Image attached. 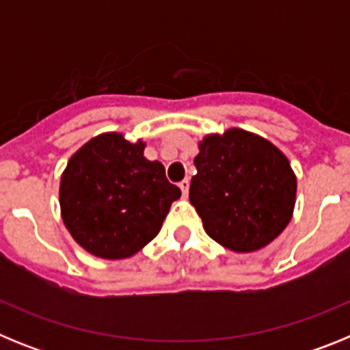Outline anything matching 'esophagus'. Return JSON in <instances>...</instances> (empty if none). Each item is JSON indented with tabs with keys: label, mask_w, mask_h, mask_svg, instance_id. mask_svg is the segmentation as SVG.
<instances>
[{
	"label": "esophagus",
	"mask_w": 350,
	"mask_h": 350,
	"mask_svg": "<svg viewBox=\"0 0 350 350\" xmlns=\"http://www.w3.org/2000/svg\"><path fill=\"white\" fill-rule=\"evenodd\" d=\"M178 187H180V191H182V196L187 198V194H189V180H187V178H184V180L178 184Z\"/></svg>",
	"instance_id": "34e87169"
}]
</instances>
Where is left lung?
<instances>
[{"instance_id":"1","label":"left lung","mask_w":350,"mask_h":350,"mask_svg":"<svg viewBox=\"0 0 350 350\" xmlns=\"http://www.w3.org/2000/svg\"><path fill=\"white\" fill-rule=\"evenodd\" d=\"M198 148L189 200L206 234L233 252H254L273 242L296 203V175L286 154L238 128L206 135Z\"/></svg>"}]
</instances>
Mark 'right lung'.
Here are the masks:
<instances>
[{"label": "right lung", "mask_w": 350, "mask_h": 350, "mask_svg": "<svg viewBox=\"0 0 350 350\" xmlns=\"http://www.w3.org/2000/svg\"><path fill=\"white\" fill-rule=\"evenodd\" d=\"M142 140L120 133L91 138L61 175L59 205L66 230L89 254L126 259L144 249L180 198L165 166L144 156Z\"/></svg>", "instance_id": "1"}]
</instances>
